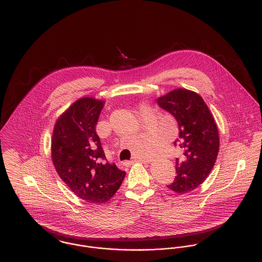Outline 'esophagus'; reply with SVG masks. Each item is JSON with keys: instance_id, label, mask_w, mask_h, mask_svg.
<instances>
[{"instance_id": "esophagus-1", "label": "esophagus", "mask_w": 262, "mask_h": 262, "mask_svg": "<svg viewBox=\"0 0 262 262\" xmlns=\"http://www.w3.org/2000/svg\"><path fill=\"white\" fill-rule=\"evenodd\" d=\"M138 161H145V158H144V159H133V160H126V161H124V162H123V165H125V166H130V165H132L133 163H135V162H138Z\"/></svg>"}]
</instances>
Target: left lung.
<instances>
[{
    "instance_id": "left-lung-1",
    "label": "left lung",
    "mask_w": 262,
    "mask_h": 262,
    "mask_svg": "<svg viewBox=\"0 0 262 262\" xmlns=\"http://www.w3.org/2000/svg\"><path fill=\"white\" fill-rule=\"evenodd\" d=\"M157 104L177 119L180 133L174 145L185 151L183 159H176L177 177L167 187L186 193L203 184L214 167L220 143L217 124L203 98L186 89L171 91Z\"/></svg>"
}]
</instances>
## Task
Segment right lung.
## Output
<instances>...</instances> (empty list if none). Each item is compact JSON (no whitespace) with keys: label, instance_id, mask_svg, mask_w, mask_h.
<instances>
[{"label":"right lung","instance_id":"1","mask_svg":"<svg viewBox=\"0 0 262 262\" xmlns=\"http://www.w3.org/2000/svg\"><path fill=\"white\" fill-rule=\"evenodd\" d=\"M104 101L81 98L56 121L51 156L60 179L79 199L91 204L110 200L126 172L106 159L96 132Z\"/></svg>","mask_w":262,"mask_h":262}]
</instances>
